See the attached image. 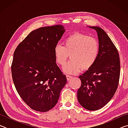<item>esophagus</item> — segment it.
<instances>
[{
    "mask_svg": "<svg viewBox=\"0 0 128 128\" xmlns=\"http://www.w3.org/2000/svg\"><path fill=\"white\" fill-rule=\"evenodd\" d=\"M73 78V76H69V75H66V78L68 81H69V80H70Z\"/></svg>",
    "mask_w": 128,
    "mask_h": 128,
    "instance_id": "34e87169",
    "label": "esophagus"
}]
</instances>
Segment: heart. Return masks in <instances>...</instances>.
Listing matches in <instances>:
<instances>
[{
    "label": "heart",
    "instance_id": "obj_1",
    "mask_svg": "<svg viewBox=\"0 0 128 128\" xmlns=\"http://www.w3.org/2000/svg\"><path fill=\"white\" fill-rule=\"evenodd\" d=\"M99 53V43L96 39L86 34L74 33L63 41V46L57 44L54 48L56 62L64 65L70 55L71 60L62 68L66 74H76L83 69L88 70L94 66Z\"/></svg>",
    "mask_w": 128,
    "mask_h": 128
}]
</instances>
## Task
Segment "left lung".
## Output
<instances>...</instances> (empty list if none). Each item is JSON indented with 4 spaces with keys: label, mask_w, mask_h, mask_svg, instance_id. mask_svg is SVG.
I'll list each match as a JSON object with an SVG mask.
<instances>
[{
    "label": "left lung",
    "mask_w": 128,
    "mask_h": 128,
    "mask_svg": "<svg viewBox=\"0 0 128 128\" xmlns=\"http://www.w3.org/2000/svg\"><path fill=\"white\" fill-rule=\"evenodd\" d=\"M88 27L96 32L99 53L94 66L79 76L81 86L78 90L77 99L84 108L96 111L109 102L118 88L120 58L115 46L101 28Z\"/></svg>",
    "instance_id": "1"
}]
</instances>
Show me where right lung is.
<instances>
[{
    "instance_id": "right-lung-1",
    "label": "right lung",
    "mask_w": 128,
    "mask_h": 128,
    "mask_svg": "<svg viewBox=\"0 0 128 128\" xmlns=\"http://www.w3.org/2000/svg\"><path fill=\"white\" fill-rule=\"evenodd\" d=\"M65 32L61 25L40 28L30 32L14 51L11 70L15 88L35 111L52 109L66 83L54 56V48Z\"/></svg>"
}]
</instances>
